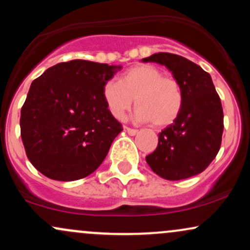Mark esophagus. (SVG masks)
Masks as SVG:
<instances>
[{
  "label": "esophagus",
  "mask_w": 250,
  "mask_h": 250,
  "mask_svg": "<svg viewBox=\"0 0 250 250\" xmlns=\"http://www.w3.org/2000/svg\"><path fill=\"white\" fill-rule=\"evenodd\" d=\"M125 130L127 131L129 135H131V136H134V135H136L137 133H139V130H137V129H133V128H129V127H125Z\"/></svg>",
  "instance_id": "esophagus-1"
}]
</instances>
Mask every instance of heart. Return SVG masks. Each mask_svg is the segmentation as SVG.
I'll return each mask as SVG.
<instances>
[{"mask_svg":"<svg viewBox=\"0 0 250 250\" xmlns=\"http://www.w3.org/2000/svg\"><path fill=\"white\" fill-rule=\"evenodd\" d=\"M103 97L110 113L123 119L136 104V119L153 122L156 127L171 125L180 115L183 93L176 79L165 76L150 64L135 65L123 74L121 81L109 80L103 87Z\"/></svg>","mask_w":250,"mask_h":250,"instance_id":"obj_1","label":"heart"}]
</instances>
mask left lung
Instances as JSON below:
<instances>
[{
	"label": "left lung",
	"instance_id": "1",
	"mask_svg": "<svg viewBox=\"0 0 250 250\" xmlns=\"http://www.w3.org/2000/svg\"><path fill=\"white\" fill-rule=\"evenodd\" d=\"M142 61L166 65L183 93L180 115L160 133L157 147L146 161L166 180L202 173L219 153L223 133L222 104L210 75L196 63L170 53L154 54Z\"/></svg>",
	"mask_w": 250,
	"mask_h": 250
}]
</instances>
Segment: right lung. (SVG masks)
Returning a JSON list of instances; mask_svg holds the SVG:
<instances>
[{
    "label": "right lung",
    "instance_id": "1",
    "mask_svg": "<svg viewBox=\"0 0 250 250\" xmlns=\"http://www.w3.org/2000/svg\"><path fill=\"white\" fill-rule=\"evenodd\" d=\"M121 69L85 60L61 62L33 81L21 109L25 154L51 180L75 181L96 170L123 130L103 87Z\"/></svg>",
    "mask_w": 250,
    "mask_h": 250
}]
</instances>
